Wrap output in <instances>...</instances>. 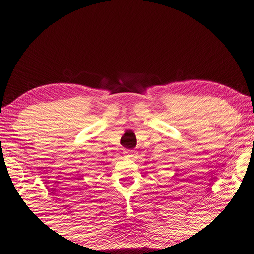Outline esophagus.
Returning <instances> with one entry per match:
<instances>
[{"label": "esophagus", "instance_id": "34e87169", "mask_svg": "<svg viewBox=\"0 0 254 254\" xmlns=\"http://www.w3.org/2000/svg\"><path fill=\"white\" fill-rule=\"evenodd\" d=\"M123 154L127 157H134L136 155V152L134 150H131V149H126V150L123 151Z\"/></svg>", "mask_w": 254, "mask_h": 254}]
</instances>
